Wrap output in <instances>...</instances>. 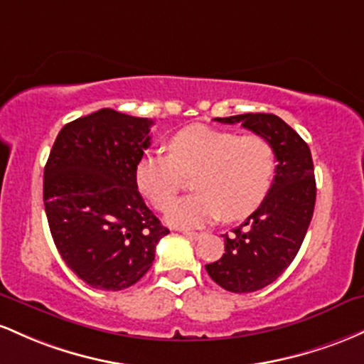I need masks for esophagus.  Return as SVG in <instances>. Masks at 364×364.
I'll return each mask as SVG.
<instances>
[{
    "mask_svg": "<svg viewBox=\"0 0 364 364\" xmlns=\"http://www.w3.org/2000/svg\"><path fill=\"white\" fill-rule=\"evenodd\" d=\"M183 235L189 237V239H201L203 232H194V230H183Z\"/></svg>",
    "mask_w": 364,
    "mask_h": 364,
    "instance_id": "1",
    "label": "esophagus"
}]
</instances>
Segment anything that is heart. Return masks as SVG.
<instances>
[{
    "label": "heart",
    "instance_id": "heart-1",
    "mask_svg": "<svg viewBox=\"0 0 364 364\" xmlns=\"http://www.w3.org/2000/svg\"><path fill=\"white\" fill-rule=\"evenodd\" d=\"M275 170V149L264 137L191 125L170 137L168 154H142L134 178L141 194L165 210L185 177L196 174L198 193L171 202L165 215L170 225L191 228L220 216L227 222L247 218L267 198Z\"/></svg>",
    "mask_w": 364,
    "mask_h": 364
}]
</instances>
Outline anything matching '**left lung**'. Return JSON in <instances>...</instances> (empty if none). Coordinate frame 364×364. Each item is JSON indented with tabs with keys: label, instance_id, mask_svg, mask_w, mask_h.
Segmentation results:
<instances>
[{
	"label": "left lung",
	"instance_id": "left-lung-1",
	"mask_svg": "<svg viewBox=\"0 0 364 364\" xmlns=\"http://www.w3.org/2000/svg\"><path fill=\"white\" fill-rule=\"evenodd\" d=\"M222 124L240 122L264 137L275 149V178L264 201L223 235L225 252L206 264L208 275L230 292H255L275 282L292 263L303 244L316 201L311 151L299 134L272 113L215 118Z\"/></svg>",
	"mask_w": 364,
	"mask_h": 364
}]
</instances>
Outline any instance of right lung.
<instances>
[{
    "label": "right lung",
    "mask_w": 364,
    "mask_h": 364,
    "mask_svg": "<svg viewBox=\"0 0 364 364\" xmlns=\"http://www.w3.org/2000/svg\"><path fill=\"white\" fill-rule=\"evenodd\" d=\"M153 120L103 108L60 130L44 166L43 198L55 246L67 267L101 291L144 277L168 234L134 178Z\"/></svg>",
    "instance_id": "add662e5"
}]
</instances>
